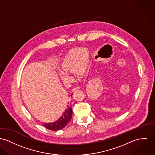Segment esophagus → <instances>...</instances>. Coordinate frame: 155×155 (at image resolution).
I'll return each mask as SVG.
<instances>
[{"instance_id": "obj_1", "label": "esophagus", "mask_w": 155, "mask_h": 155, "mask_svg": "<svg viewBox=\"0 0 155 155\" xmlns=\"http://www.w3.org/2000/svg\"><path fill=\"white\" fill-rule=\"evenodd\" d=\"M80 86H75V87H73L72 91H75V90H78V89H80Z\"/></svg>"}]
</instances>
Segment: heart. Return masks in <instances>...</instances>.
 Listing matches in <instances>:
<instances>
[{"label": "heart", "instance_id": "obj_1", "mask_svg": "<svg viewBox=\"0 0 155 155\" xmlns=\"http://www.w3.org/2000/svg\"><path fill=\"white\" fill-rule=\"evenodd\" d=\"M90 57L85 49L75 48L69 51L61 60L59 75L65 81L70 80L68 72L73 71L77 75H83L88 69Z\"/></svg>", "mask_w": 155, "mask_h": 155}]
</instances>
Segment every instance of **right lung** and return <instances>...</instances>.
I'll return each instance as SVG.
<instances>
[{
  "label": "right lung",
  "instance_id": "obj_1",
  "mask_svg": "<svg viewBox=\"0 0 155 155\" xmlns=\"http://www.w3.org/2000/svg\"><path fill=\"white\" fill-rule=\"evenodd\" d=\"M72 110L70 103H68L67 108L64 111L60 119L53 123H44L45 127L48 130L57 131L64 129L71 119Z\"/></svg>",
  "mask_w": 155,
  "mask_h": 155
}]
</instances>
